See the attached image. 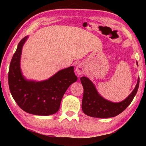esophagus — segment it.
Here are the masks:
<instances>
[{
	"label": "esophagus",
	"instance_id": "34e87169",
	"mask_svg": "<svg viewBox=\"0 0 146 146\" xmlns=\"http://www.w3.org/2000/svg\"><path fill=\"white\" fill-rule=\"evenodd\" d=\"M85 71V67L83 66L82 64H78L76 68V73H77V74H78V75H82L83 73H84Z\"/></svg>",
	"mask_w": 146,
	"mask_h": 146
}]
</instances>
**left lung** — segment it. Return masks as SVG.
I'll use <instances>...</instances> for the list:
<instances>
[{
	"mask_svg": "<svg viewBox=\"0 0 146 146\" xmlns=\"http://www.w3.org/2000/svg\"><path fill=\"white\" fill-rule=\"evenodd\" d=\"M83 86V97L82 99V110L86 115L92 117L110 118L122 113L131 104L137 94L139 85V78L134 90L129 97L122 102L113 103L105 100L98 94L95 86L86 77L80 78Z\"/></svg>",
	"mask_w": 146,
	"mask_h": 146,
	"instance_id": "left-lung-1",
	"label": "left lung"
}]
</instances>
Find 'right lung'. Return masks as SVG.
Returning a JSON list of instances; mask_svg holds the SVG:
<instances>
[{
    "label": "right lung",
    "instance_id": "1",
    "mask_svg": "<svg viewBox=\"0 0 146 146\" xmlns=\"http://www.w3.org/2000/svg\"><path fill=\"white\" fill-rule=\"evenodd\" d=\"M27 38L21 40L11 61L8 75L10 92L17 104L26 112L37 115L54 114L60 108L68 88L77 80L74 67L59 71L45 81H27L20 68L22 48Z\"/></svg>",
    "mask_w": 146,
    "mask_h": 146
}]
</instances>
